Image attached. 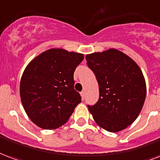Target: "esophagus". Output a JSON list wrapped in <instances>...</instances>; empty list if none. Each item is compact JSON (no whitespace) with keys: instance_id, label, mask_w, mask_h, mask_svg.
Listing matches in <instances>:
<instances>
[{"instance_id":"obj_1","label":"esophagus","mask_w":160,"mask_h":160,"mask_svg":"<svg viewBox=\"0 0 160 160\" xmlns=\"http://www.w3.org/2000/svg\"><path fill=\"white\" fill-rule=\"evenodd\" d=\"M80 94H81L82 99V100H84V97H85V92H84V91H82L81 93H80Z\"/></svg>"}]
</instances>
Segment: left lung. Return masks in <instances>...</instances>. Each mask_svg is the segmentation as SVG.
<instances>
[{
	"mask_svg": "<svg viewBox=\"0 0 160 160\" xmlns=\"http://www.w3.org/2000/svg\"><path fill=\"white\" fill-rule=\"evenodd\" d=\"M97 79L100 97L88 106L94 121L109 132H118L137 118L147 94L145 78L131 58L114 48L86 55Z\"/></svg>",
	"mask_w": 160,
	"mask_h": 160,
	"instance_id": "left-lung-1",
	"label": "left lung"
}]
</instances>
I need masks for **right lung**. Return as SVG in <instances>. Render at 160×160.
Here are the masks:
<instances>
[{"label": "right lung", "mask_w": 160, "mask_h": 160, "mask_svg": "<svg viewBox=\"0 0 160 160\" xmlns=\"http://www.w3.org/2000/svg\"><path fill=\"white\" fill-rule=\"evenodd\" d=\"M83 54L52 48L32 59L20 80V98L28 117L37 126L53 129L71 117L81 96L73 74Z\"/></svg>", "instance_id": "obj_1"}]
</instances>
